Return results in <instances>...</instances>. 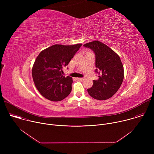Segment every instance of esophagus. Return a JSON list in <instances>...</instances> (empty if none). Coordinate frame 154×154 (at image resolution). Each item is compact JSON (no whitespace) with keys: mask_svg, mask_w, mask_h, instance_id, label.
<instances>
[{"mask_svg":"<svg viewBox=\"0 0 154 154\" xmlns=\"http://www.w3.org/2000/svg\"><path fill=\"white\" fill-rule=\"evenodd\" d=\"M85 79H86L85 77H82V78H77V79H78L79 80H80V81H82V80H85Z\"/></svg>","mask_w":154,"mask_h":154,"instance_id":"34e87169","label":"esophagus"}]
</instances>
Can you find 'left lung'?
<instances>
[{"instance_id":"left-lung-1","label":"left lung","mask_w":154,"mask_h":154,"mask_svg":"<svg viewBox=\"0 0 154 154\" xmlns=\"http://www.w3.org/2000/svg\"><path fill=\"white\" fill-rule=\"evenodd\" d=\"M95 54V72L98 80H93V85L88 93L97 100L112 97L119 89L124 79V68L120 57L105 44L94 41L83 45Z\"/></svg>"}]
</instances>
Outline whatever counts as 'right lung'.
Instances as JSON below:
<instances>
[{
    "label": "right lung",
    "mask_w": 154,
    "mask_h": 154,
    "mask_svg": "<svg viewBox=\"0 0 154 154\" xmlns=\"http://www.w3.org/2000/svg\"><path fill=\"white\" fill-rule=\"evenodd\" d=\"M82 45H55L40 52L33 64L32 77L36 88L42 96L57 102L70 94L72 79L63 75V68L68 65Z\"/></svg>",
    "instance_id": "1"
}]
</instances>
